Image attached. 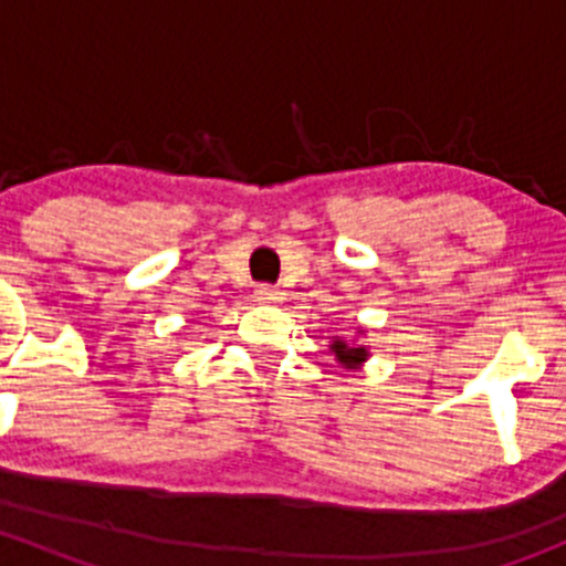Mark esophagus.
Here are the masks:
<instances>
[{"label":"esophagus","mask_w":566,"mask_h":566,"mask_svg":"<svg viewBox=\"0 0 566 566\" xmlns=\"http://www.w3.org/2000/svg\"><path fill=\"white\" fill-rule=\"evenodd\" d=\"M282 298H284L282 290L271 287V284H260V287L254 290V301H260V304H279Z\"/></svg>","instance_id":"esophagus-1"}]
</instances>
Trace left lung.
Instances as JSON below:
<instances>
[{
  "label": "left lung",
  "instance_id": "1",
  "mask_svg": "<svg viewBox=\"0 0 566 566\" xmlns=\"http://www.w3.org/2000/svg\"><path fill=\"white\" fill-rule=\"evenodd\" d=\"M364 334H367V331L356 328V336H353V339H339V336H334V342L328 345V350L334 353L336 361L345 369H350V373H356V369H361L364 364L369 361V345L367 342H358Z\"/></svg>",
  "mask_w": 566,
  "mask_h": 566
}]
</instances>
